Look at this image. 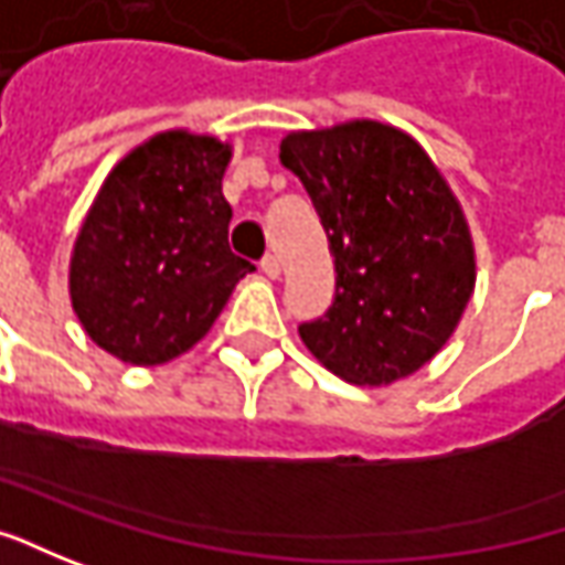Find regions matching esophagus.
Here are the masks:
<instances>
[{
  "label": "esophagus",
  "mask_w": 565,
  "mask_h": 565,
  "mask_svg": "<svg viewBox=\"0 0 565 565\" xmlns=\"http://www.w3.org/2000/svg\"><path fill=\"white\" fill-rule=\"evenodd\" d=\"M259 268H263L268 278H281V259H278V256H271V253H268L263 263H259Z\"/></svg>",
  "instance_id": "obj_1"
}]
</instances>
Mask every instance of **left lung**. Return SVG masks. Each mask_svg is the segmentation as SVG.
Wrapping results in <instances>:
<instances>
[{"label":"left lung","mask_w":565,"mask_h":565,"mask_svg":"<svg viewBox=\"0 0 565 565\" xmlns=\"http://www.w3.org/2000/svg\"><path fill=\"white\" fill-rule=\"evenodd\" d=\"M281 166L306 186L334 256V302L302 321L309 353L350 384H391L450 341L476 287L457 196L409 134L381 121L297 130Z\"/></svg>","instance_id":"8db88e82"}]
</instances>
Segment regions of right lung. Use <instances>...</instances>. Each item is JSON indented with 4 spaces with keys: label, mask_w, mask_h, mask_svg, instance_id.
<instances>
[{
    "label": "right lung",
    "mask_w": 565,
    "mask_h": 565,
    "mask_svg": "<svg viewBox=\"0 0 565 565\" xmlns=\"http://www.w3.org/2000/svg\"><path fill=\"white\" fill-rule=\"evenodd\" d=\"M231 147L166 130L111 168L71 256V306L106 353L159 365L218 319L253 265L227 246Z\"/></svg>",
    "instance_id": "right-lung-1"
}]
</instances>
